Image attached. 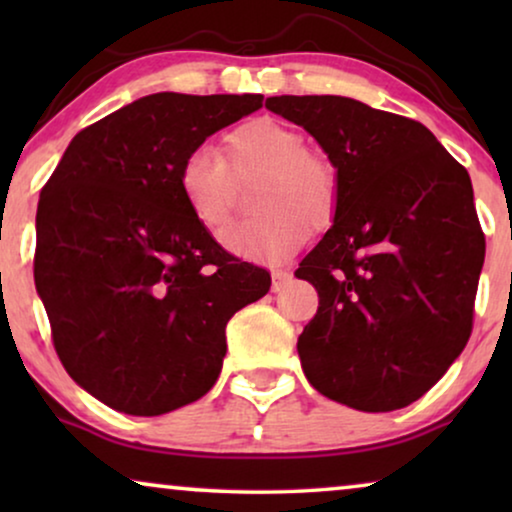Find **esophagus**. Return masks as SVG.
I'll return each mask as SVG.
<instances>
[{
	"label": "esophagus",
	"instance_id": "obj_1",
	"mask_svg": "<svg viewBox=\"0 0 512 512\" xmlns=\"http://www.w3.org/2000/svg\"><path fill=\"white\" fill-rule=\"evenodd\" d=\"M291 279H293V275L291 272H286V270H275L272 272V291H282L284 286H289L291 284Z\"/></svg>",
	"mask_w": 512,
	"mask_h": 512
}]
</instances>
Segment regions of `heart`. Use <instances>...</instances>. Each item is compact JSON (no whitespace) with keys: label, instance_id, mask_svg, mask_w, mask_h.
<instances>
[{"label":"heart","instance_id":"heart-1","mask_svg":"<svg viewBox=\"0 0 512 512\" xmlns=\"http://www.w3.org/2000/svg\"><path fill=\"white\" fill-rule=\"evenodd\" d=\"M223 160L205 146L179 160L177 193L188 214L209 233L226 226L235 205V180L258 174L254 216L221 235L230 254L279 263L303 247L312 226H326L340 198L331 160L307 151L303 132L277 118L244 121L223 137Z\"/></svg>","mask_w":512,"mask_h":512}]
</instances>
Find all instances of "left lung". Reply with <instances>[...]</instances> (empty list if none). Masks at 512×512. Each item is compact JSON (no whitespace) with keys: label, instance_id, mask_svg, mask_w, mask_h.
Instances as JSON below:
<instances>
[{"label":"left lung","instance_id":"1","mask_svg":"<svg viewBox=\"0 0 512 512\" xmlns=\"http://www.w3.org/2000/svg\"><path fill=\"white\" fill-rule=\"evenodd\" d=\"M340 177L333 226L296 277L319 293L298 338L319 394L363 412L424 396L466 347L485 233L466 167L412 118L340 95H279Z\"/></svg>","mask_w":512,"mask_h":512}]
</instances>
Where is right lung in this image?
I'll return each mask as SVG.
<instances>
[{"instance_id":"1","label":"right lung","mask_w":512,"mask_h":512,"mask_svg":"<svg viewBox=\"0 0 512 512\" xmlns=\"http://www.w3.org/2000/svg\"><path fill=\"white\" fill-rule=\"evenodd\" d=\"M263 95L156 93L83 128L37 207L34 282L76 384L125 415L214 387L226 326L270 272L228 254L177 193L179 160Z\"/></svg>"}]
</instances>
